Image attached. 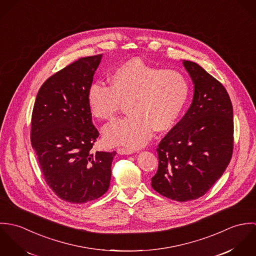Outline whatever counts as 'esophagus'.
<instances>
[{"instance_id":"1","label":"esophagus","mask_w":256,"mask_h":256,"mask_svg":"<svg viewBox=\"0 0 256 256\" xmlns=\"http://www.w3.org/2000/svg\"><path fill=\"white\" fill-rule=\"evenodd\" d=\"M117 152L119 154H131L134 152L133 150H130V148H117Z\"/></svg>"}]
</instances>
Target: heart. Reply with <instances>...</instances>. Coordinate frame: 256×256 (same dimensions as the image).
I'll use <instances>...</instances> for the list:
<instances>
[{"label": "heart", "instance_id": "obj_1", "mask_svg": "<svg viewBox=\"0 0 256 256\" xmlns=\"http://www.w3.org/2000/svg\"><path fill=\"white\" fill-rule=\"evenodd\" d=\"M108 84H92L86 92L90 114L102 121L113 119L122 102L128 115L104 130L110 146L137 148L144 146L154 129L170 128L182 115L190 94V82L176 70H160L138 59L114 68Z\"/></svg>", "mask_w": 256, "mask_h": 256}]
</instances>
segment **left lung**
<instances>
[{
    "mask_svg": "<svg viewBox=\"0 0 256 256\" xmlns=\"http://www.w3.org/2000/svg\"><path fill=\"white\" fill-rule=\"evenodd\" d=\"M194 84L192 104L156 152L152 187L185 202L203 196L222 176L234 148V112L224 86L198 64L183 60Z\"/></svg>",
    "mask_w": 256,
    "mask_h": 256,
    "instance_id": "1",
    "label": "left lung"
}]
</instances>
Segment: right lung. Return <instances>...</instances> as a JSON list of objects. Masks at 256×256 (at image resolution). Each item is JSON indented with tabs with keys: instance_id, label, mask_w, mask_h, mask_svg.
Here are the masks:
<instances>
[{
	"instance_id": "obj_1",
	"label": "right lung",
	"mask_w": 256,
	"mask_h": 256,
	"mask_svg": "<svg viewBox=\"0 0 256 256\" xmlns=\"http://www.w3.org/2000/svg\"><path fill=\"white\" fill-rule=\"evenodd\" d=\"M102 54L74 61L47 78L32 117V146L46 183L62 200L86 203L110 188L113 152L92 150L100 133L86 92Z\"/></svg>"
}]
</instances>
